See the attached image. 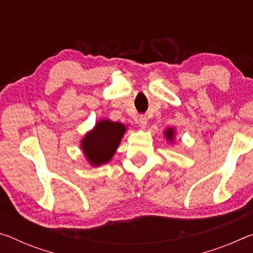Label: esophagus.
Masks as SVG:
<instances>
[{
  "label": "esophagus",
  "instance_id": "obj_1",
  "mask_svg": "<svg viewBox=\"0 0 253 253\" xmlns=\"http://www.w3.org/2000/svg\"><path fill=\"white\" fill-rule=\"evenodd\" d=\"M138 124H139V127L140 128H146V126H147V118L145 117V116H140L139 118H138Z\"/></svg>",
  "mask_w": 253,
  "mask_h": 253
}]
</instances>
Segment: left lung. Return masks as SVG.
<instances>
[{"label": "left lung", "instance_id": "8db88e82", "mask_svg": "<svg viewBox=\"0 0 253 253\" xmlns=\"http://www.w3.org/2000/svg\"><path fill=\"white\" fill-rule=\"evenodd\" d=\"M174 135H175V129H174V128H168V129L164 131L165 138L168 139L169 142H170V143H172L173 140H174Z\"/></svg>", "mask_w": 253, "mask_h": 253}]
</instances>
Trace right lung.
Instances as JSON below:
<instances>
[{
  "instance_id": "add662e5",
  "label": "right lung",
  "mask_w": 253,
  "mask_h": 253,
  "mask_svg": "<svg viewBox=\"0 0 253 253\" xmlns=\"http://www.w3.org/2000/svg\"><path fill=\"white\" fill-rule=\"evenodd\" d=\"M126 126L109 119H101L93 129L88 131L81 139V149L92 166H100L113 158L118 148Z\"/></svg>"
}]
</instances>
